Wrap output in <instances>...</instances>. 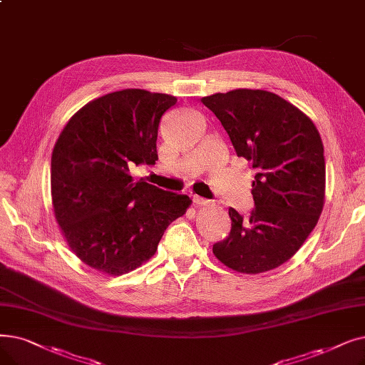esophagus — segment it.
<instances>
[{
  "mask_svg": "<svg viewBox=\"0 0 365 365\" xmlns=\"http://www.w3.org/2000/svg\"><path fill=\"white\" fill-rule=\"evenodd\" d=\"M192 201H194V204H197V205H205V204H209V200H205V198L198 197V195H194V197H192Z\"/></svg>",
  "mask_w": 365,
  "mask_h": 365,
  "instance_id": "1",
  "label": "esophagus"
}]
</instances>
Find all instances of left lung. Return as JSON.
<instances>
[{
    "instance_id": "8db88e82",
    "label": "left lung",
    "mask_w": 365,
    "mask_h": 365,
    "mask_svg": "<svg viewBox=\"0 0 365 365\" xmlns=\"http://www.w3.org/2000/svg\"><path fill=\"white\" fill-rule=\"evenodd\" d=\"M228 133L237 156L255 170V207H230L231 231L215 257L257 274L291 259L318 224L325 198V158L314 123L273 92L235 89L201 98Z\"/></svg>"
}]
</instances>
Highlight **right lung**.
I'll list each match as a JSON object with an SVG mask.
<instances>
[{
  "mask_svg": "<svg viewBox=\"0 0 365 365\" xmlns=\"http://www.w3.org/2000/svg\"><path fill=\"white\" fill-rule=\"evenodd\" d=\"M176 103L145 89L112 92L82 107L59 134L51 165L55 217L76 257L95 270H135L192 202L131 176L158 161V128Z\"/></svg>",
  "mask_w": 365,
  "mask_h": 365,
  "instance_id": "obj_1",
  "label": "right lung"
}]
</instances>
